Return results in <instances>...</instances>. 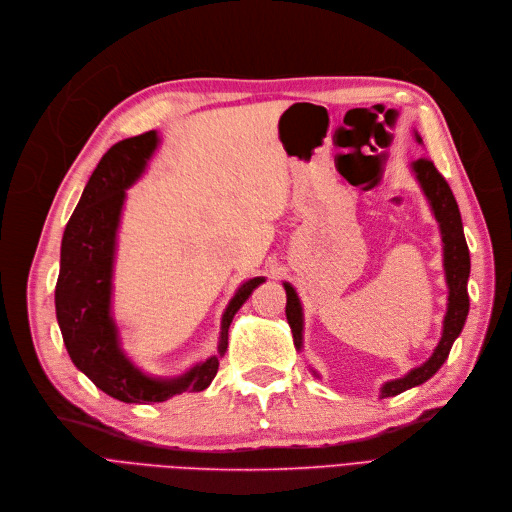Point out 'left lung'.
<instances>
[{
    "label": "left lung",
    "mask_w": 512,
    "mask_h": 512,
    "mask_svg": "<svg viewBox=\"0 0 512 512\" xmlns=\"http://www.w3.org/2000/svg\"><path fill=\"white\" fill-rule=\"evenodd\" d=\"M417 141L423 143L419 135H417ZM412 173H415L423 193L429 200V206L435 214V221L440 223L442 241H444V271H446V283H448V310L444 316L442 339L440 344L435 346L431 358L423 362L421 367L412 369L408 375L394 381H387L381 387V398L398 396L410 387L425 383L429 377H433L437 371H440V367L446 362L452 350L454 339L460 335L462 327H465L467 314H469L467 281L471 273V258H469L465 233H462L460 210L454 200V193L448 181L440 175V170L435 168V164L429 158H419L412 162ZM283 287L287 294V306H285L287 323L291 327V333H294L296 350H302V329H304L302 304L294 287L289 283H283Z\"/></svg>",
    "instance_id": "8db88e82"
}]
</instances>
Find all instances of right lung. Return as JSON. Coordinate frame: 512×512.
Here are the masks:
<instances>
[{
	"mask_svg": "<svg viewBox=\"0 0 512 512\" xmlns=\"http://www.w3.org/2000/svg\"><path fill=\"white\" fill-rule=\"evenodd\" d=\"M158 141V133L148 131L118 141L104 154L64 229L56 283V316L70 360L102 392L127 404L164 402L183 392L206 389L218 371V358L227 352L235 312L264 281L254 277L235 291L221 321L218 354L181 377L145 375L120 350L110 312L116 231L127 189L143 175Z\"/></svg>",
	"mask_w": 512,
	"mask_h": 512,
	"instance_id": "obj_1",
	"label": "right lung"
}]
</instances>
